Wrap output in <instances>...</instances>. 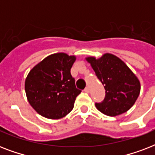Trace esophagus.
Wrapping results in <instances>:
<instances>
[{
  "label": "esophagus",
  "instance_id": "1",
  "mask_svg": "<svg viewBox=\"0 0 155 155\" xmlns=\"http://www.w3.org/2000/svg\"><path fill=\"white\" fill-rule=\"evenodd\" d=\"M84 92H87V93H89L90 92V87H86L84 88Z\"/></svg>",
  "mask_w": 155,
  "mask_h": 155
}]
</instances>
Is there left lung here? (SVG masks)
<instances>
[{
  "label": "left lung",
  "mask_w": 155,
  "mask_h": 155,
  "mask_svg": "<svg viewBox=\"0 0 155 155\" xmlns=\"http://www.w3.org/2000/svg\"><path fill=\"white\" fill-rule=\"evenodd\" d=\"M94 70L105 89L101 103H96L100 112L116 117L127 112L139 96V80L120 58L106 53L99 58L90 56L85 58Z\"/></svg>",
  "instance_id": "obj_1"
}]
</instances>
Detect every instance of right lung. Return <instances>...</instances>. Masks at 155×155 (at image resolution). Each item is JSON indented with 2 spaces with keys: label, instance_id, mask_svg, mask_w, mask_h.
I'll use <instances>...</instances> for the list:
<instances>
[{
  "label": "right lung",
  "instance_id": "obj_1",
  "mask_svg": "<svg viewBox=\"0 0 155 155\" xmlns=\"http://www.w3.org/2000/svg\"><path fill=\"white\" fill-rule=\"evenodd\" d=\"M75 59V55L66 53L52 54L30 70L25 81V94L38 114L60 119L72 110L75 98L81 92L71 75Z\"/></svg>",
  "mask_w": 155,
  "mask_h": 155
}]
</instances>
